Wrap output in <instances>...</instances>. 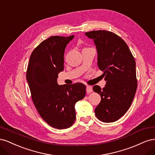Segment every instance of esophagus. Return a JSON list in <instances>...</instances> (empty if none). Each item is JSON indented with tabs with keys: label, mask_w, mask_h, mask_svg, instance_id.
Returning <instances> with one entry per match:
<instances>
[{
	"label": "esophagus",
	"mask_w": 155,
	"mask_h": 155,
	"mask_svg": "<svg viewBox=\"0 0 155 155\" xmlns=\"http://www.w3.org/2000/svg\"><path fill=\"white\" fill-rule=\"evenodd\" d=\"M86 91H87V93H91L93 91L92 90V87L91 86H89V85H87L86 87Z\"/></svg>",
	"instance_id": "34e87169"
}]
</instances>
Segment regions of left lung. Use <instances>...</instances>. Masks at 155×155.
<instances>
[{
    "label": "left lung",
    "mask_w": 155,
    "mask_h": 155,
    "mask_svg": "<svg viewBox=\"0 0 155 155\" xmlns=\"http://www.w3.org/2000/svg\"><path fill=\"white\" fill-rule=\"evenodd\" d=\"M85 34L96 46L97 66L106 81L102 89L93 87L101 99L95 114L103 122H114L128 110L134 97L137 88L135 59L125 42L114 33L97 30Z\"/></svg>",
    "instance_id": "1"
}]
</instances>
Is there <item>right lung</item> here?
<instances>
[{
	"label": "right lung",
	"instance_id": "obj_1",
	"mask_svg": "<svg viewBox=\"0 0 155 155\" xmlns=\"http://www.w3.org/2000/svg\"><path fill=\"white\" fill-rule=\"evenodd\" d=\"M74 35L52 36L32 51L26 79L34 105L52 127H70L76 120L75 105L86 94V86L77 83L59 85L58 74L64 70V50Z\"/></svg>",
	"mask_w": 155,
	"mask_h": 155
}]
</instances>
